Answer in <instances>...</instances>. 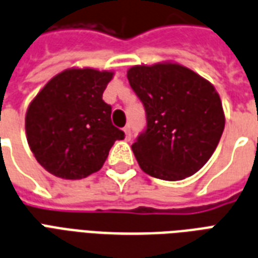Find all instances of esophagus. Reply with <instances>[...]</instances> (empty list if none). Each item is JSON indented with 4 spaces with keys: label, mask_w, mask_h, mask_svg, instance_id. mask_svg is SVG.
Returning <instances> with one entry per match:
<instances>
[{
    "label": "esophagus",
    "mask_w": 258,
    "mask_h": 258,
    "mask_svg": "<svg viewBox=\"0 0 258 258\" xmlns=\"http://www.w3.org/2000/svg\"><path fill=\"white\" fill-rule=\"evenodd\" d=\"M123 132H125V136H126V139H131L132 133H131V126H129V125H126V126L123 127Z\"/></svg>",
    "instance_id": "34e87169"
}]
</instances>
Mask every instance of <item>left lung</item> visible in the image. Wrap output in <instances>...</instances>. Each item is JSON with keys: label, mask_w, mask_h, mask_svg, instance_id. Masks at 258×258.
<instances>
[{"label": "left lung", "mask_w": 258, "mask_h": 258, "mask_svg": "<svg viewBox=\"0 0 258 258\" xmlns=\"http://www.w3.org/2000/svg\"><path fill=\"white\" fill-rule=\"evenodd\" d=\"M127 80L147 116L146 131L132 146L143 172L168 181L192 176L213 155L224 131L214 86L172 61L133 66Z\"/></svg>", "instance_id": "left-lung-1"}]
</instances>
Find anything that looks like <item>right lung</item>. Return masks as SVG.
Listing matches in <instances>:
<instances>
[{
    "label": "right lung",
    "instance_id": "right-lung-1",
    "mask_svg": "<svg viewBox=\"0 0 258 258\" xmlns=\"http://www.w3.org/2000/svg\"><path fill=\"white\" fill-rule=\"evenodd\" d=\"M112 71L67 69L39 90L26 112L30 150L56 177L80 180L100 170L125 133L112 125L103 92Z\"/></svg>",
    "mask_w": 258,
    "mask_h": 258
}]
</instances>
